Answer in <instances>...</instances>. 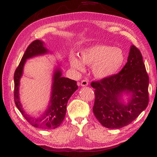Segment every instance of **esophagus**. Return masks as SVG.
Masks as SVG:
<instances>
[{
    "mask_svg": "<svg viewBox=\"0 0 157 157\" xmlns=\"http://www.w3.org/2000/svg\"><path fill=\"white\" fill-rule=\"evenodd\" d=\"M88 84H89L88 81L86 80V79H83V80H82L80 82V85L82 86H86Z\"/></svg>",
    "mask_w": 157,
    "mask_h": 157,
    "instance_id": "obj_1",
    "label": "esophagus"
}]
</instances>
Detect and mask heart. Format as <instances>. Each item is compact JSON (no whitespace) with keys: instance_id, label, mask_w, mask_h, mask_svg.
<instances>
[{"instance_id":"obj_1","label":"heart","mask_w":157,"mask_h":157,"mask_svg":"<svg viewBox=\"0 0 157 157\" xmlns=\"http://www.w3.org/2000/svg\"><path fill=\"white\" fill-rule=\"evenodd\" d=\"M124 62L123 50L109 45L99 44L82 50L80 59L75 56L71 58V65L78 71H83V63L92 66V72L95 78L105 79L118 72Z\"/></svg>"}]
</instances>
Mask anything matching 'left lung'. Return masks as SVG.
Returning a JSON list of instances; mask_svg holds the SVG:
<instances>
[{
  "instance_id": "left-lung-1",
  "label": "left lung",
  "mask_w": 157,
  "mask_h": 157,
  "mask_svg": "<svg viewBox=\"0 0 157 157\" xmlns=\"http://www.w3.org/2000/svg\"><path fill=\"white\" fill-rule=\"evenodd\" d=\"M95 89L93 111L97 120L109 129H119L134 121L149 102V77L139 48L132 46L126 64L118 73L92 82ZM123 92L132 97L127 104L120 102Z\"/></svg>"
}]
</instances>
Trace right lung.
Listing matches in <instances>:
<instances>
[{
    "label": "right lung",
    "mask_w": 157,
    "mask_h": 157,
    "mask_svg": "<svg viewBox=\"0 0 157 157\" xmlns=\"http://www.w3.org/2000/svg\"><path fill=\"white\" fill-rule=\"evenodd\" d=\"M43 44V41L40 40L33 41L26 49L14 72V98L18 109L32 126L44 129H52L57 128L62 123L66 115L68 100L78 89V86L76 81L62 77L61 71L57 69L53 77L51 98L46 111L39 117H32L25 112L19 101V80L23 74V66L26 59L48 52V49L44 47Z\"/></svg>",
    "instance_id": "right-lung-1"
}]
</instances>
